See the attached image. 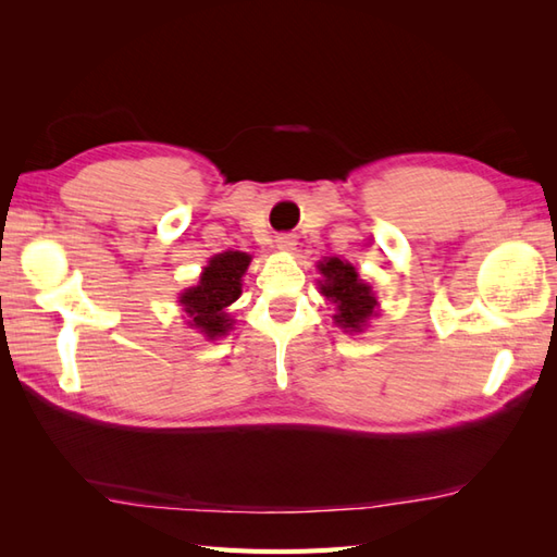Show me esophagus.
I'll use <instances>...</instances> for the list:
<instances>
[{"label": "esophagus", "mask_w": 557, "mask_h": 557, "mask_svg": "<svg viewBox=\"0 0 557 557\" xmlns=\"http://www.w3.org/2000/svg\"><path fill=\"white\" fill-rule=\"evenodd\" d=\"M275 244L282 248V251H292L294 246H297V239H294V234H277L275 236Z\"/></svg>", "instance_id": "1"}]
</instances>
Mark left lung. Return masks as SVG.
Listing matches in <instances>:
<instances>
[{"mask_svg": "<svg viewBox=\"0 0 557 557\" xmlns=\"http://www.w3.org/2000/svg\"><path fill=\"white\" fill-rule=\"evenodd\" d=\"M318 270H321L325 277L321 292L337 309L335 323L349 330V333H361L366 321H369L375 309V297L371 287L363 285L354 265L345 263V260L339 258L323 260Z\"/></svg>", "mask_w": 557, "mask_h": 557, "instance_id": "obj_1", "label": "left lung"}]
</instances>
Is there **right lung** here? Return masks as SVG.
<instances>
[{"label":"right lung","instance_id":"obj_1","mask_svg":"<svg viewBox=\"0 0 557 557\" xmlns=\"http://www.w3.org/2000/svg\"><path fill=\"white\" fill-rule=\"evenodd\" d=\"M251 256L242 251H224L208 263L196 287L182 294V306L188 313V325L198 327L208 339L227 335L232 321L227 306L239 299L242 275L246 272Z\"/></svg>","mask_w":557,"mask_h":557}]
</instances>
